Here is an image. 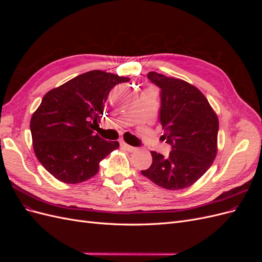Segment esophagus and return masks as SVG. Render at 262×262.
Instances as JSON below:
<instances>
[{"label":"esophagus","instance_id":"obj_1","mask_svg":"<svg viewBox=\"0 0 262 262\" xmlns=\"http://www.w3.org/2000/svg\"><path fill=\"white\" fill-rule=\"evenodd\" d=\"M120 144H121V146H122L125 150H128V152H134V150L137 149L134 146H131V145H129V144H126L125 142H123V141H121Z\"/></svg>","mask_w":262,"mask_h":262}]
</instances>
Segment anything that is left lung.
I'll list each match as a JSON object with an SVG mask.
<instances>
[{
  "label": "left lung",
  "instance_id": "8db88e82",
  "mask_svg": "<svg viewBox=\"0 0 262 262\" xmlns=\"http://www.w3.org/2000/svg\"><path fill=\"white\" fill-rule=\"evenodd\" d=\"M147 77L161 90L158 119L171 150L167 156L152 150V165L141 172L162 188H187L204 175L216 156L217 116L193 85L156 72Z\"/></svg>",
  "mask_w": 262,
  "mask_h": 262
}]
</instances>
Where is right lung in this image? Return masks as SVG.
<instances>
[{"label":"right lung","mask_w":262,"mask_h":262,"mask_svg":"<svg viewBox=\"0 0 262 262\" xmlns=\"http://www.w3.org/2000/svg\"><path fill=\"white\" fill-rule=\"evenodd\" d=\"M104 71L78 75L47 93L30 120L38 161L53 177L78 184L96 175L99 162L119 147L93 131L104 115L109 92L129 82Z\"/></svg>","instance_id":"1"}]
</instances>
